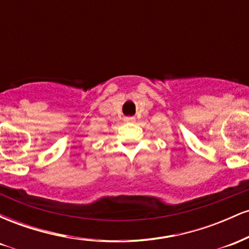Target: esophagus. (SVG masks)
<instances>
[{
    "label": "esophagus",
    "mask_w": 249,
    "mask_h": 249,
    "mask_svg": "<svg viewBox=\"0 0 249 249\" xmlns=\"http://www.w3.org/2000/svg\"><path fill=\"white\" fill-rule=\"evenodd\" d=\"M124 121L126 122V123H133L134 121H136V119H134V117H126V118H125Z\"/></svg>",
    "instance_id": "obj_1"
}]
</instances>
